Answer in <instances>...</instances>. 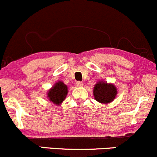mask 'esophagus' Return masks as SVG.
Segmentation results:
<instances>
[{
	"mask_svg": "<svg viewBox=\"0 0 157 157\" xmlns=\"http://www.w3.org/2000/svg\"><path fill=\"white\" fill-rule=\"evenodd\" d=\"M76 86H77V87H82V86H83V82H76Z\"/></svg>",
	"mask_w": 157,
	"mask_h": 157,
	"instance_id": "1",
	"label": "esophagus"
}]
</instances>
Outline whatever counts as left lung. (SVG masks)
Instances as JSON below:
<instances>
[{
	"instance_id": "obj_1",
	"label": "left lung",
	"mask_w": 157,
	"mask_h": 157,
	"mask_svg": "<svg viewBox=\"0 0 157 157\" xmlns=\"http://www.w3.org/2000/svg\"><path fill=\"white\" fill-rule=\"evenodd\" d=\"M117 88L112 84L105 82H98L94 89V99L101 103H109L115 98L117 95Z\"/></svg>"
}]
</instances>
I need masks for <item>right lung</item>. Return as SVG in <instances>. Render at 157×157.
<instances>
[{
    "mask_svg": "<svg viewBox=\"0 0 157 157\" xmlns=\"http://www.w3.org/2000/svg\"><path fill=\"white\" fill-rule=\"evenodd\" d=\"M67 92L68 90L67 85L62 82H58L54 85V87H52V89L48 90V97L50 101L58 105L64 100Z\"/></svg>",
    "mask_w": 157,
    "mask_h": 157,
    "instance_id": "add662e5",
    "label": "right lung"
}]
</instances>
